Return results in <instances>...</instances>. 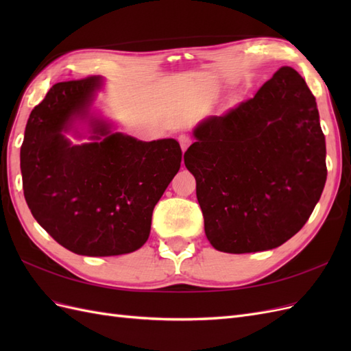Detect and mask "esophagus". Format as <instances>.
<instances>
[{
    "label": "esophagus",
    "mask_w": 351,
    "mask_h": 351,
    "mask_svg": "<svg viewBox=\"0 0 351 351\" xmlns=\"http://www.w3.org/2000/svg\"><path fill=\"white\" fill-rule=\"evenodd\" d=\"M178 142H180V146H182V151L184 152L187 147H189V145L192 143V139H190L187 134H180L178 136Z\"/></svg>",
    "instance_id": "esophagus-1"
}]
</instances>
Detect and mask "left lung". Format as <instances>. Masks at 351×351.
<instances>
[{
  "label": "left lung",
  "instance_id": "left-lung-1",
  "mask_svg": "<svg viewBox=\"0 0 351 351\" xmlns=\"http://www.w3.org/2000/svg\"><path fill=\"white\" fill-rule=\"evenodd\" d=\"M193 136L184 164L212 246L271 250L302 230L326 182V146L299 73L281 67L253 98L200 121Z\"/></svg>",
  "mask_w": 351,
  "mask_h": 351
}]
</instances>
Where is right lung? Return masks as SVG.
<instances>
[{
	"mask_svg": "<svg viewBox=\"0 0 351 351\" xmlns=\"http://www.w3.org/2000/svg\"><path fill=\"white\" fill-rule=\"evenodd\" d=\"M101 76L54 84L32 110L20 149L26 204L62 247L83 256L141 249L152 212L178 173L176 139L137 141L92 111ZM73 132L88 143L74 145Z\"/></svg>",
	"mask_w": 351,
	"mask_h": 351,
	"instance_id": "obj_1",
	"label": "right lung"
}]
</instances>
